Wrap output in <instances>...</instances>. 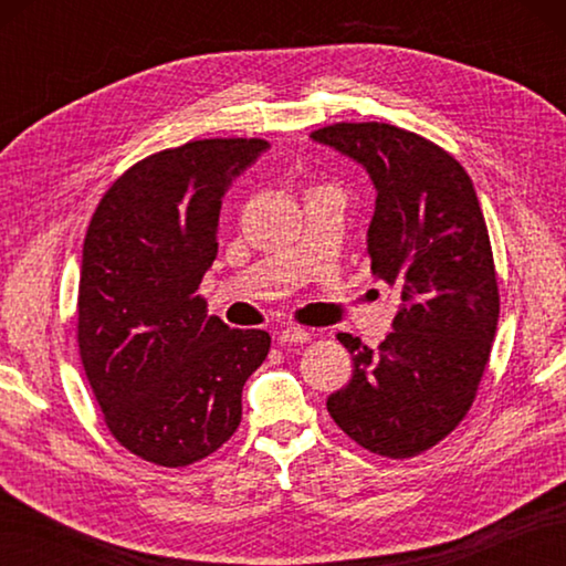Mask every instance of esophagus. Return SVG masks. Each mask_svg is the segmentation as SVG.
Returning <instances> with one entry per match:
<instances>
[{
    "label": "esophagus",
    "instance_id": "obj_1",
    "mask_svg": "<svg viewBox=\"0 0 566 566\" xmlns=\"http://www.w3.org/2000/svg\"><path fill=\"white\" fill-rule=\"evenodd\" d=\"M311 333L306 328H296V326H286L280 331V343L282 345H296V343H308Z\"/></svg>",
    "mask_w": 566,
    "mask_h": 566
}]
</instances>
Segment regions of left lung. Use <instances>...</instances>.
<instances>
[{"label":"left lung","mask_w":566,"mask_h":566,"mask_svg":"<svg viewBox=\"0 0 566 566\" xmlns=\"http://www.w3.org/2000/svg\"><path fill=\"white\" fill-rule=\"evenodd\" d=\"M311 138L367 170L371 274L401 298L377 350L338 333L353 379L328 396V413L365 450L406 460L460 426L489 363L499 284L484 213L464 167L411 130L333 124Z\"/></svg>","instance_id":"8db88e82"}]
</instances>
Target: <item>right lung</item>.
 <instances>
[{
  "label": "right lung",
  "mask_w": 566,
  "mask_h": 566,
  "mask_svg": "<svg viewBox=\"0 0 566 566\" xmlns=\"http://www.w3.org/2000/svg\"><path fill=\"white\" fill-rule=\"evenodd\" d=\"M268 148L262 138H209L155 153L116 179L90 221L82 367L106 428L146 462L187 467L219 450L270 353L268 333L228 328L199 296L219 252L221 199Z\"/></svg>",
  "instance_id": "right-lung-1"
}]
</instances>
